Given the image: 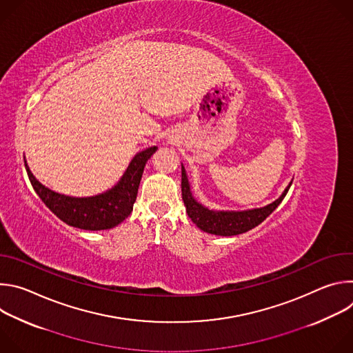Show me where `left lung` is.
Here are the masks:
<instances>
[{
    "mask_svg": "<svg viewBox=\"0 0 353 353\" xmlns=\"http://www.w3.org/2000/svg\"><path fill=\"white\" fill-rule=\"evenodd\" d=\"M293 181V180H292ZM285 188L282 195L274 201L272 204L257 208V210H250V211H241V212H228V211H212L205 208L196 203L195 198L191 194L188 179L185 176V170L181 166V196L185 205V211L188 214V218L201 229L211 234L218 236H234L244 232H248L259 226L267 216H270L274 210L282 203L285 198L289 187Z\"/></svg>",
    "mask_w": 353,
    "mask_h": 353,
    "instance_id": "8db88e82",
    "label": "left lung"
}]
</instances>
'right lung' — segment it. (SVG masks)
Returning a JSON list of instances; mask_svg holds the SVG:
<instances>
[{"instance_id":"obj_1","label":"right lung","mask_w":353,"mask_h":353,"mask_svg":"<svg viewBox=\"0 0 353 353\" xmlns=\"http://www.w3.org/2000/svg\"><path fill=\"white\" fill-rule=\"evenodd\" d=\"M157 149L152 146L137 154L117 185L88 198H74L48 190L34 179L26 162L25 168L33 190L57 218L78 229L105 230L117 226L132 212L145 163Z\"/></svg>"}]
</instances>
